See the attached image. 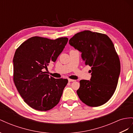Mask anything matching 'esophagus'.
Returning <instances> with one entry per match:
<instances>
[{
	"mask_svg": "<svg viewBox=\"0 0 133 133\" xmlns=\"http://www.w3.org/2000/svg\"><path fill=\"white\" fill-rule=\"evenodd\" d=\"M75 81V80H73V79H69V82H72V81Z\"/></svg>",
	"mask_w": 133,
	"mask_h": 133,
	"instance_id": "34e87169",
	"label": "esophagus"
}]
</instances>
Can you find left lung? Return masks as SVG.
<instances>
[{
  "instance_id": "8db88e82",
  "label": "left lung",
  "mask_w": 133,
  "mask_h": 133,
  "mask_svg": "<svg viewBox=\"0 0 133 133\" xmlns=\"http://www.w3.org/2000/svg\"><path fill=\"white\" fill-rule=\"evenodd\" d=\"M69 44L81 52L91 67L90 80H81L77 94L90 107L103 105L113 96L120 73V62L112 40L104 34L85 30L76 34Z\"/></svg>"
}]
</instances>
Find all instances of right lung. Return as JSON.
<instances>
[{
    "label": "right lung",
    "instance_id": "1",
    "mask_svg": "<svg viewBox=\"0 0 133 133\" xmlns=\"http://www.w3.org/2000/svg\"><path fill=\"white\" fill-rule=\"evenodd\" d=\"M67 42L65 37L52 40L34 36L16 50L13 81L23 101L36 110L48 111L59 103L68 80L49 77L43 70L56 62Z\"/></svg>",
    "mask_w": 133,
    "mask_h": 133
}]
</instances>
